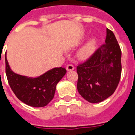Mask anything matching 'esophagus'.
Instances as JSON below:
<instances>
[{
  "instance_id": "34e87169",
  "label": "esophagus",
  "mask_w": 135,
  "mask_h": 135,
  "mask_svg": "<svg viewBox=\"0 0 135 135\" xmlns=\"http://www.w3.org/2000/svg\"><path fill=\"white\" fill-rule=\"evenodd\" d=\"M74 65L72 64H68L66 66V70L67 71H71L74 70Z\"/></svg>"
}]
</instances>
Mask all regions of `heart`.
Instances as JSON below:
<instances>
[{"label": "heart", "instance_id": "1", "mask_svg": "<svg viewBox=\"0 0 135 135\" xmlns=\"http://www.w3.org/2000/svg\"><path fill=\"white\" fill-rule=\"evenodd\" d=\"M96 45V40L95 38L90 39L89 41L84 45L78 51L77 56L80 59H88L93 54Z\"/></svg>", "mask_w": 135, "mask_h": 135}]
</instances>
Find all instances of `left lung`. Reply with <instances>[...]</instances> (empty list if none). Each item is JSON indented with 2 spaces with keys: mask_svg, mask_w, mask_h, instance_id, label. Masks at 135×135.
I'll use <instances>...</instances> for the list:
<instances>
[{
  "mask_svg": "<svg viewBox=\"0 0 135 135\" xmlns=\"http://www.w3.org/2000/svg\"><path fill=\"white\" fill-rule=\"evenodd\" d=\"M122 51L116 37L106 30L105 43L76 66L77 90L92 103L104 100L116 90L122 74Z\"/></svg>",
  "mask_w": 135,
  "mask_h": 135,
  "instance_id": "1",
  "label": "left lung"
}]
</instances>
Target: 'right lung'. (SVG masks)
I'll use <instances>...</instances> for the list:
<instances>
[{
	"label": "right lung",
	"mask_w": 135,
	"mask_h": 135,
	"mask_svg": "<svg viewBox=\"0 0 135 135\" xmlns=\"http://www.w3.org/2000/svg\"><path fill=\"white\" fill-rule=\"evenodd\" d=\"M6 59V74L11 90L18 99L32 107H44L53 100L56 85L66 73L65 68L50 69L36 78H28L11 71Z\"/></svg>",
	"instance_id": "add662e5"
}]
</instances>
